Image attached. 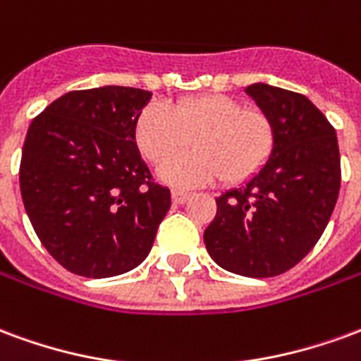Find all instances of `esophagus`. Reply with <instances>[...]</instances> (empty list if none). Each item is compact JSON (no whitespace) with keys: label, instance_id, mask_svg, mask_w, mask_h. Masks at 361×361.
Segmentation results:
<instances>
[{"label":"esophagus","instance_id":"1","mask_svg":"<svg viewBox=\"0 0 361 361\" xmlns=\"http://www.w3.org/2000/svg\"><path fill=\"white\" fill-rule=\"evenodd\" d=\"M189 197H191V193H188V191H180V189H173L172 191V201L176 204L188 203Z\"/></svg>","mask_w":361,"mask_h":361}]
</instances>
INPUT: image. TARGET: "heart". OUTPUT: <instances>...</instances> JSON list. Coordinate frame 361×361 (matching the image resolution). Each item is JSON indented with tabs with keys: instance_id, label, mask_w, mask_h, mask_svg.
Segmentation results:
<instances>
[{
	"instance_id": "b5f03b06",
	"label": "heart",
	"mask_w": 361,
	"mask_h": 361,
	"mask_svg": "<svg viewBox=\"0 0 361 361\" xmlns=\"http://www.w3.org/2000/svg\"><path fill=\"white\" fill-rule=\"evenodd\" d=\"M195 141L197 150L160 170L166 181L193 188L222 178L250 180L274 149V127L263 111L245 110L226 94H201L170 104H149L135 126V141L150 164H162Z\"/></svg>"
}]
</instances>
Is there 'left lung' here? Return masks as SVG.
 Wrapping results in <instances>:
<instances>
[{
  "instance_id": "left-lung-1",
  "label": "left lung",
  "mask_w": 361,
  "mask_h": 361,
  "mask_svg": "<svg viewBox=\"0 0 361 361\" xmlns=\"http://www.w3.org/2000/svg\"><path fill=\"white\" fill-rule=\"evenodd\" d=\"M274 127L267 164L243 188L216 199L204 230L214 263L267 279L290 271L319 242L341 189L334 127L303 94L255 82L245 89Z\"/></svg>"
}]
</instances>
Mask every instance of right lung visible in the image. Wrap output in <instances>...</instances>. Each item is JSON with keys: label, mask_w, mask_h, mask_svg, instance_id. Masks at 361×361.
I'll return each mask as SVG.
<instances>
[{"label": "right lung", "mask_w": 361, "mask_h": 361, "mask_svg": "<svg viewBox=\"0 0 361 361\" xmlns=\"http://www.w3.org/2000/svg\"><path fill=\"white\" fill-rule=\"evenodd\" d=\"M152 92L71 90L32 119L20 158V195L51 257L87 279L141 265L172 204L152 181L135 126Z\"/></svg>", "instance_id": "right-lung-1"}]
</instances>
